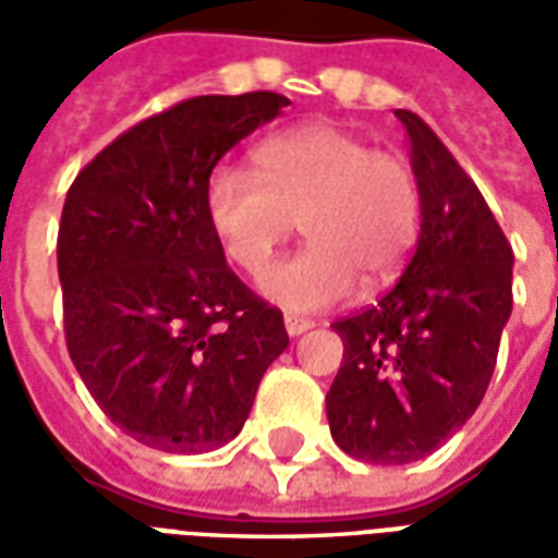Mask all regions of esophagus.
<instances>
[{
  "label": "esophagus",
  "mask_w": 558,
  "mask_h": 558,
  "mask_svg": "<svg viewBox=\"0 0 558 558\" xmlns=\"http://www.w3.org/2000/svg\"><path fill=\"white\" fill-rule=\"evenodd\" d=\"M283 326H287V331H290L292 338H299V335H304L307 328H314V319H307V316H299V314H287L283 316Z\"/></svg>",
  "instance_id": "esophagus-1"
}]
</instances>
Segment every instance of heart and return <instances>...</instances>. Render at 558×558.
I'll use <instances>...</instances> for the list:
<instances>
[{
    "label": "heart",
    "instance_id": "heart-1",
    "mask_svg": "<svg viewBox=\"0 0 558 558\" xmlns=\"http://www.w3.org/2000/svg\"><path fill=\"white\" fill-rule=\"evenodd\" d=\"M254 158L256 170H211L206 211L223 254L251 278L267 275L303 220L308 247L266 278L268 299L323 311L347 302L359 278L379 287L398 275L421 230V184L403 155L311 122L266 137Z\"/></svg>",
    "mask_w": 558,
    "mask_h": 558
}]
</instances>
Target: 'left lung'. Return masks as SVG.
I'll list each match as a JSON object with an SVG mask.
<instances>
[{
	"label": "left lung",
	"mask_w": 558,
	"mask_h": 558,
	"mask_svg": "<svg viewBox=\"0 0 558 558\" xmlns=\"http://www.w3.org/2000/svg\"><path fill=\"white\" fill-rule=\"evenodd\" d=\"M421 184V235L398 283L335 331L343 362L326 395L335 442L355 460L427 457L478 410L511 316L514 251L433 128L395 110Z\"/></svg>",
	"instance_id": "left-lung-1"
}]
</instances>
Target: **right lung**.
<instances>
[{
  "label": "right lung",
  "mask_w": 558,
  "mask_h": 558,
  "mask_svg": "<svg viewBox=\"0 0 558 558\" xmlns=\"http://www.w3.org/2000/svg\"><path fill=\"white\" fill-rule=\"evenodd\" d=\"M287 104L278 92L172 104L68 187L56 242L68 355L104 415L148 448L230 442L290 347L283 314L227 266L206 211L218 160Z\"/></svg>",
  "instance_id": "right-lung-1"
}]
</instances>
